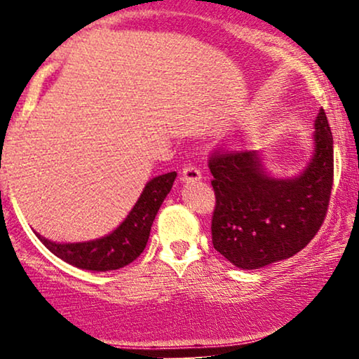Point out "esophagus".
<instances>
[{
	"label": "esophagus",
	"instance_id": "esophagus-1",
	"mask_svg": "<svg viewBox=\"0 0 359 359\" xmlns=\"http://www.w3.org/2000/svg\"><path fill=\"white\" fill-rule=\"evenodd\" d=\"M203 179V172L199 170L197 167L194 165H187L182 168V180L184 182H196V180Z\"/></svg>",
	"mask_w": 359,
	"mask_h": 359
}]
</instances>
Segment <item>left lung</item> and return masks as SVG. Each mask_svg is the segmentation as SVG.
Masks as SVG:
<instances>
[{
  "label": "left lung",
  "instance_id": "left-lung-1",
  "mask_svg": "<svg viewBox=\"0 0 359 359\" xmlns=\"http://www.w3.org/2000/svg\"><path fill=\"white\" fill-rule=\"evenodd\" d=\"M209 168L216 251L241 270L294 257L319 231L331 197L334 150L327 116L323 108L317 113L311 158L297 175L270 174L262 150L214 155Z\"/></svg>",
  "mask_w": 359,
  "mask_h": 359
}]
</instances>
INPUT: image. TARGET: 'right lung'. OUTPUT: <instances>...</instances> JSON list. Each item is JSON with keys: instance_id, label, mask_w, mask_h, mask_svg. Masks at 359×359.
Returning a JSON list of instances; mask_svg holds the SVG:
<instances>
[{"instance_id": "obj_1", "label": "right lung", "mask_w": 359, "mask_h": 359, "mask_svg": "<svg viewBox=\"0 0 359 359\" xmlns=\"http://www.w3.org/2000/svg\"><path fill=\"white\" fill-rule=\"evenodd\" d=\"M177 177V172L150 179L140 194L131 211L113 231L89 241L57 243L36 233V238L69 265L90 271H109L130 265L145 250L150 229L160 205L165 201Z\"/></svg>"}]
</instances>
